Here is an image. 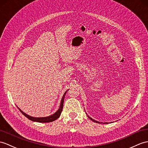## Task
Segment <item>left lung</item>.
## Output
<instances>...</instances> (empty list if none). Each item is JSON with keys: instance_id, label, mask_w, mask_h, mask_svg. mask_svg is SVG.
<instances>
[{"instance_id": "1", "label": "left lung", "mask_w": 148, "mask_h": 148, "mask_svg": "<svg viewBox=\"0 0 148 148\" xmlns=\"http://www.w3.org/2000/svg\"><path fill=\"white\" fill-rule=\"evenodd\" d=\"M88 117H89V118H90V119L91 120V121H93V122H97V123H101V122H97V121H95V120H93V119H91V117H90V116H88Z\"/></svg>"}]
</instances>
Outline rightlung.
<instances>
[{
	"label": "right lung",
	"mask_w": 148,
	"mask_h": 148,
	"mask_svg": "<svg viewBox=\"0 0 148 148\" xmlns=\"http://www.w3.org/2000/svg\"><path fill=\"white\" fill-rule=\"evenodd\" d=\"M67 91H66L65 92L62 98V100H61V103H60V108L58 110L54 113V114L51 115L49 116H47V117H40V118H36V117H33V116H31L28 115L26 114L25 113H24L23 111L21 110L19 108V110H20V112H21L23 114L25 115L26 117H27L28 119L31 120V121H34V122H42V123H45V122H53L54 121H56V119H57L58 117H59L60 114H61V112L62 111V109H63V105H64V97H65V95L66 94Z\"/></svg>",
	"instance_id": "1"
}]
</instances>
